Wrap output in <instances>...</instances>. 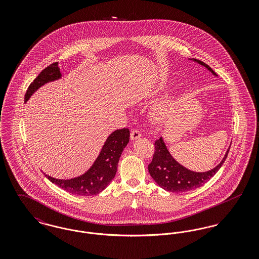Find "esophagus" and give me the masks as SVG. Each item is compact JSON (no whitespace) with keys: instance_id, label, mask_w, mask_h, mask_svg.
<instances>
[{"instance_id":"obj_1","label":"esophagus","mask_w":259,"mask_h":259,"mask_svg":"<svg viewBox=\"0 0 259 259\" xmlns=\"http://www.w3.org/2000/svg\"><path fill=\"white\" fill-rule=\"evenodd\" d=\"M142 137V134H141V132L139 131V130H133V131H131V134H130V138H131V140H137V139H139V138H141Z\"/></svg>"}]
</instances>
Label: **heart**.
I'll return each mask as SVG.
<instances>
[{"instance_id": "b5f03b06", "label": "heart", "mask_w": 259, "mask_h": 259, "mask_svg": "<svg viewBox=\"0 0 259 259\" xmlns=\"http://www.w3.org/2000/svg\"><path fill=\"white\" fill-rule=\"evenodd\" d=\"M156 113H157V115L161 116V115L163 114V108H159V109L157 110V111H156Z\"/></svg>"}]
</instances>
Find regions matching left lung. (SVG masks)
<instances>
[{
  "label": "left lung",
  "instance_id": "1",
  "mask_svg": "<svg viewBox=\"0 0 259 259\" xmlns=\"http://www.w3.org/2000/svg\"><path fill=\"white\" fill-rule=\"evenodd\" d=\"M193 60L205 66L212 74L217 75L212 69L204 62L200 61L198 59ZM228 152L229 148L222 162L210 171L204 172H193L186 169L172 158L162 138H160L154 143V153L152 161L148 164V172L151 178L156 182V184L163 189L172 192H185L198 188L210 180L221 169L222 164L227 157Z\"/></svg>",
  "mask_w": 259,
  "mask_h": 259
}]
</instances>
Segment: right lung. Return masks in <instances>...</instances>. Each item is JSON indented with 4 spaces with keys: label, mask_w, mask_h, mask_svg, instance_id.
Segmentation results:
<instances>
[{
    "label": "right lung",
    "mask_w": 259,
    "mask_h": 259,
    "mask_svg": "<svg viewBox=\"0 0 259 259\" xmlns=\"http://www.w3.org/2000/svg\"><path fill=\"white\" fill-rule=\"evenodd\" d=\"M61 77L58 63H52L44 69L31 82L25 94V102L41 85ZM130 131L128 128L115 130L107 139L104 147L94 164L85 174L71 179L58 180L46 175L51 183L58 185L62 189L78 196H92L103 191L110 185L114 178L117 164L123 148L129 143Z\"/></svg>",
    "instance_id": "add662e5"
}]
</instances>
